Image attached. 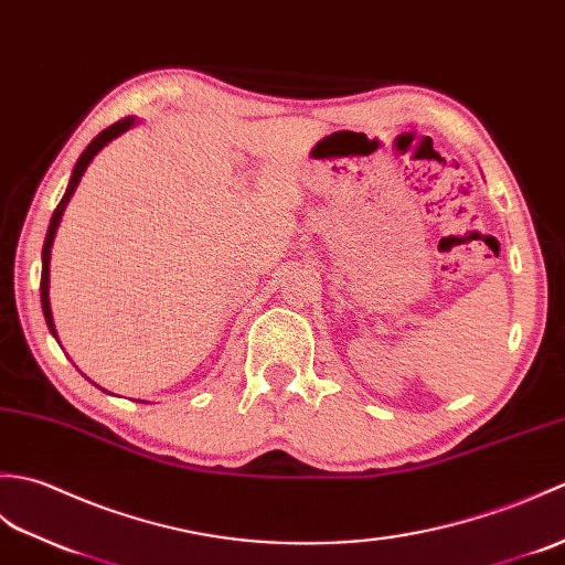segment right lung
<instances>
[{
    "instance_id": "obj_1",
    "label": "right lung",
    "mask_w": 565,
    "mask_h": 565,
    "mask_svg": "<svg viewBox=\"0 0 565 565\" xmlns=\"http://www.w3.org/2000/svg\"><path fill=\"white\" fill-rule=\"evenodd\" d=\"M135 125V118L132 116H128V118H120L118 122H113L110 128H106V130H102L98 132L94 140L89 142V147L84 149L82 152V157L77 159V164H74V171H72V179H70V185H67V191H65V195H62V200H60V205L55 207V212H53V220H50V227H47V234H45V244H43V273H41V305H43V315H45V321H47V329L53 331V335H55V326H53V315H50V299H47V282H50V248H53V239H55V232H57V224H60V217H62V212H65V207H67V203H70V198H72V193L77 191V185H79V179H82V173L86 171V167L92 164V159L102 152V149L113 140V137H118L120 132H125V130H130Z\"/></svg>"
}]
</instances>
